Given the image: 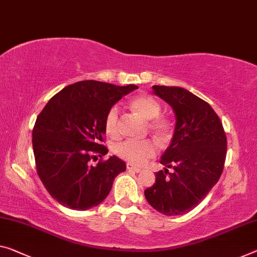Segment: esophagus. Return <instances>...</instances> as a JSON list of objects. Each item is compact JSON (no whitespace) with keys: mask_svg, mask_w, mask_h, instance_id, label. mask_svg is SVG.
<instances>
[{"mask_svg":"<svg viewBox=\"0 0 257 257\" xmlns=\"http://www.w3.org/2000/svg\"><path fill=\"white\" fill-rule=\"evenodd\" d=\"M126 168H127L128 171H133V172H140L141 171L140 168H138V167H136V165H133L131 163L126 164Z\"/></svg>","mask_w":257,"mask_h":257,"instance_id":"esophagus-1","label":"esophagus"}]
</instances>
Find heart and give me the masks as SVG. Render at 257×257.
Returning a JSON list of instances; mask_svg holds the SVG:
<instances>
[{
    "label": "heart",
    "instance_id": "heart-1",
    "mask_svg": "<svg viewBox=\"0 0 257 257\" xmlns=\"http://www.w3.org/2000/svg\"><path fill=\"white\" fill-rule=\"evenodd\" d=\"M130 108L147 121V127L157 139L165 140L171 136V124L163 117H160L161 105L155 98L149 95H139L130 101ZM104 128L109 137L118 138L120 134L119 109L113 105L106 112ZM118 157L131 164L141 165L156 154V145L151 139L126 140L118 144L115 148Z\"/></svg>",
    "mask_w": 257,
    "mask_h": 257
}]
</instances>
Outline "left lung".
<instances>
[{"label":"left lung","mask_w":257,"mask_h":257,"mask_svg":"<svg viewBox=\"0 0 257 257\" xmlns=\"http://www.w3.org/2000/svg\"><path fill=\"white\" fill-rule=\"evenodd\" d=\"M153 92L176 116L171 144L160 161L173 172H156L155 183L146 189L145 196L161 214L183 215L194 209L218 181L226 157V134L210 104L187 89L156 85Z\"/></svg>","instance_id":"1"}]
</instances>
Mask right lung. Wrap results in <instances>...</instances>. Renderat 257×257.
<instances>
[{"instance_id": "1", "label": "right lung", "mask_w": 257, "mask_h": 257, "mask_svg": "<svg viewBox=\"0 0 257 257\" xmlns=\"http://www.w3.org/2000/svg\"><path fill=\"white\" fill-rule=\"evenodd\" d=\"M136 85L116 86L84 80L66 86L50 98L33 127L35 167L43 186L62 206L87 210L100 204L126 164L116 156L102 157L104 119L111 106ZM97 153L96 166L89 161Z\"/></svg>"}]
</instances>
